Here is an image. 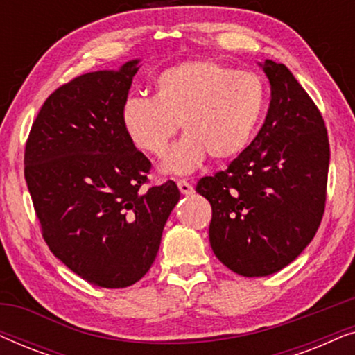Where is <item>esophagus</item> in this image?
Instances as JSON below:
<instances>
[{
    "mask_svg": "<svg viewBox=\"0 0 355 355\" xmlns=\"http://www.w3.org/2000/svg\"><path fill=\"white\" fill-rule=\"evenodd\" d=\"M178 187H179V191H181V193H184V196H191V193L193 192L192 184H189L186 179H179Z\"/></svg>",
    "mask_w": 355,
    "mask_h": 355,
    "instance_id": "34e87169",
    "label": "esophagus"
}]
</instances>
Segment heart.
I'll use <instances>...</instances> for the list:
<instances>
[{
  "label": "heart",
  "instance_id": "b5f03b06",
  "mask_svg": "<svg viewBox=\"0 0 355 355\" xmlns=\"http://www.w3.org/2000/svg\"><path fill=\"white\" fill-rule=\"evenodd\" d=\"M266 103L268 90L255 72L216 61H186L159 72L153 96H128L121 124L130 144L153 157L166 152L181 124L186 135L166 155L162 171L189 174L208 155L227 162L244 153Z\"/></svg>",
  "mask_w": 355,
  "mask_h": 355
}]
</instances>
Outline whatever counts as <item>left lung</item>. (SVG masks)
Returning <instances> with one entry per match:
<instances>
[{
	"label": "left lung",
	"instance_id": "obj_1",
	"mask_svg": "<svg viewBox=\"0 0 355 355\" xmlns=\"http://www.w3.org/2000/svg\"><path fill=\"white\" fill-rule=\"evenodd\" d=\"M271 85L265 123L225 171L196 191L211 205L210 244L241 276H268L310 244L324 211L329 142L317 105L288 67L266 60Z\"/></svg>",
	"mask_w": 355,
	"mask_h": 355
}]
</instances>
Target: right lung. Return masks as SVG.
<instances>
[{
	"instance_id": "add662e5",
	"label": "right lung",
	"mask_w": 355,
	"mask_h": 355,
	"mask_svg": "<svg viewBox=\"0 0 355 355\" xmlns=\"http://www.w3.org/2000/svg\"><path fill=\"white\" fill-rule=\"evenodd\" d=\"M139 60L61 85L33 121L24 174L43 239L71 271L128 288L150 270L179 202L173 181L145 189L152 163L121 124Z\"/></svg>"
}]
</instances>
